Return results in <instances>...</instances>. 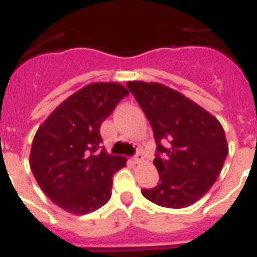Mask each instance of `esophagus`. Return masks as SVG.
<instances>
[{"label": "esophagus", "mask_w": 257, "mask_h": 257, "mask_svg": "<svg viewBox=\"0 0 257 257\" xmlns=\"http://www.w3.org/2000/svg\"><path fill=\"white\" fill-rule=\"evenodd\" d=\"M132 159H133V162L135 163H141L142 160H144V155H142V153H137L133 158H132Z\"/></svg>", "instance_id": "obj_1"}]
</instances>
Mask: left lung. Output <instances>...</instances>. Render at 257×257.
Listing matches in <instances>:
<instances>
[{
  "mask_svg": "<svg viewBox=\"0 0 257 257\" xmlns=\"http://www.w3.org/2000/svg\"><path fill=\"white\" fill-rule=\"evenodd\" d=\"M129 91L154 132L159 184L142 189L158 206L184 208L200 199L227 156L225 132L216 117L189 98L158 82L129 81Z\"/></svg>",
  "mask_w": 257,
  "mask_h": 257,
  "instance_id": "obj_1",
  "label": "left lung"
}]
</instances>
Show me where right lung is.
<instances>
[{"label":"right lung","instance_id":"right-lung-1","mask_svg":"<svg viewBox=\"0 0 257 257\" xmlns=\"http://www.w3.org/2000/svg\"><path fill=\"white\" fill-rule=\"evenodd\" d=\"M129 91L116 82H95L58 106L33 138L30 164L42 191L61 208L85 215L111 198L122 156L101 146V124Z\"/></svg>","mask_w":257,"mask_h":257}]
</instances>
